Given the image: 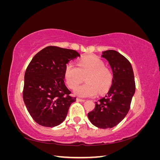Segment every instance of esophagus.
Listing matches in <instances>:
<instances>
[{
  "label": "esophagus",
  "mask_w": 160,
  "mask_h": 160,
  "mask_svg": "<svg viewBox=\"0 0 160 160\" xmlns=\"http://www.w3.org/2000/svg\"><path fill=\"white\" fill-rule=\"evenodd\" d=\"M77 101H81V102H82V101H85V100L83 99H81V98H77Z\"/></svg>",
  "instance_id": "esophagus-1"
}]
</instances>
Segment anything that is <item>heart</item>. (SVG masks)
Listing matches in <instances>:
<instances>
[{"label":"heart","instance_id":"b5f03b06","mask_svg":"<svg viewBox=\"0 0 160 160\" xmlns=\"http://www.w3.org/2000/svg\"><path fill=\"white\" fill-rule=\"evenodd\" d=\"M66 83L71 89H74L86 77L85 84L77 87L74 92L79 97L89 98L98 93H105L111 85L113 74L105 67L102 60L96 57H86L79 59L77 67L67 65L65 69Z\"/></svg>","mask_w":160,"mask_h":160}]
</instances>
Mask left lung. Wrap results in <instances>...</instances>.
<instances>
[{
  "label": "left lung",
  "mask_w": 160,
  "mask_h": 160,
  "mask_svg": "<svg viewBox=\"0 0 160 160\" xmlns=\"http://www.w3.org/2000/svg\"><path fill=\"white\" fill-rule=\"evenodd\" d=\"M113 72L111 88L104 98L95 102V109L88 115L91 123L101 129L112 128L125 118L130 109L135 91L132 66L118 51L108 50L102 52Z\"/></svg>",
  "instance_id": "left-lung-1"
}]
</instances>
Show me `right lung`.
<instances>
[{
  "label": "right lung",
  "mask_w": 160,
  "mask_h": 160,
  "mask_svg": "<svg viewBox=\"0 0 160 160\" xmlns=\"http://www.w3.org/2000/svg\"><path fill=\"white\" fill-rule=\"evenodd\" d=\"M80 55L75 50L49 46L34 56L25 74L23 100L32 119L44 127H55L67 117L76 98L65 83L68 62Z\"/></svg>",
  "instance_id": "add662e5"
}]
</instances>
